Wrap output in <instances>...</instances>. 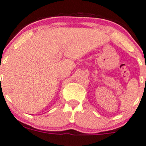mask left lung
<instances>
[{"mask_svg": "<svg viewBox=\"0 0 146 146\" xmlns=\"http://www.w3.org/2000/svg\"><path fill=\"white\" fill-rule=\"evenodd\" d=\"M145 80H146V79H145Z\"/></svg>", "mask_w": 146, "mask_h": 146, "instance_id": "8db88e82", "label": "left lung"}]
</instances>
